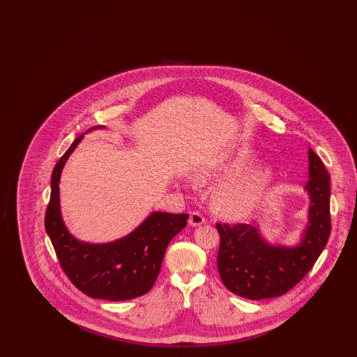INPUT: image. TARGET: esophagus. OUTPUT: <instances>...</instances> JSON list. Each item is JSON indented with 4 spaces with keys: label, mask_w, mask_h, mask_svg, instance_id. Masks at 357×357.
I'll use <instances>...</instances> for the list:
<instances>
[{
    "label": "esophagus",
    "mask_w": 357,
    "mask_h": 357,
    "mask_svg": "<svg viewBox=\"0 0 357 357\" xmlns=\"http://www.w3.org/2000/svg\"><path fill=\"white\" fill-rule=\"evenodd\" d=\"M206 220H204V215L199 213V211H192L190 214V218H188V223L191 226H199V225H204Z\"/></svg>",
    "instance_id": "obj_1"
}]
</instances>
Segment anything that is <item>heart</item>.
<instances>
[{"label": "heart", "instance_id": "1", "mask_svg": "<svg viewBox=\"0 0 357 357\" xmlns=\"http://www.w3.org/2000/svg\"><path fill=\"white\" fill-rule=\"evenodd\" d=\"M252 163L253 159L248 155L226 158L208 169L199 171L194 179L197 183L204 185L207 182L231 178L248 170ZM274 179L275 171L273 167H259L220 187L214 195V206L221 215L230 220L249 217L262 202Z\"/></svg>", "mask_w": 357, "mask_h": 357}]
</instances>
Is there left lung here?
I'll list each match as a JSON object with an SVG mask.
<instances>
[{"instance_id": "1", "label": "left lung", "mask_w": 357, "mask_h": 357, "mask_svg": "<svg viewBox=\"0 0 357 357\" xmlns=\"http://www.w3.org/2000/svg\"><path fill=\"white\" fill-rule=\"evenodd\" d=\"M329 174L320 156L309 149V223L293 248L273 246L246 223H217L221 237L217 255L222 282L234 294L264 300L294 288L321 255L331 234Z\"/></svg>"}]
</instances>
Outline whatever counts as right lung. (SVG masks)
I'll return each mask as SVG.
<instances>
[{"mask_svg":"<svg viewBox=\"0 0 357 357\" xmlns=\"http://www.w3.org/2000/svg\"><path fill=\"white\" fill-rule=\"evenodd\" d=\"M82 137L75 139L52 171L45 229L61 269L80 291L92 298L132 300L153 288L165 252L171 239L185 229L188 215L155 211L132 233L109 243L93 245L72 237L60 213L59 182L69 155Z\"/></svg>","mask_w":357,"mask_h":357,"instance_id":"add662e5","label":"right lung"}]
</instances>
